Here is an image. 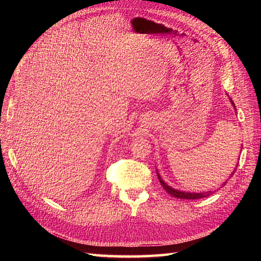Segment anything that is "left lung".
Segmentation results:
<instances>
[{
  "label": "left lung",
  "instance_id": "1",
  "mask_svg": "<svg viewBox=\"0 0 261 261\" xmlns=\"http://www.w3.org/2000/svg\"><path fill=\"white\" fill-rule=\"evenodd\" d=\"M231 102H232V105L234 106V108H235V105H234V102L232 101V99H231ZM238 168V167H236ZM236 171V169L234 170V172ZM233 172V173H234ZM233 173H232V175H233ZM231 175V176H232ZM158 177H159V180H160V183H161V185H162V187L165 189V191H167L171 196H173V197H176V198H180V199H200V198H203V197H208V196H210L211 195V192H209V193H184V192H179V191H176V189H173V188H171L170 186H168L167 184L164 183V181L161 179V177L158 175ZM226 184V181H224V184L223 185H225Z\"/></svg>",
  "mask_w": 261,
  "mask_h": 261
}]
</instances>
